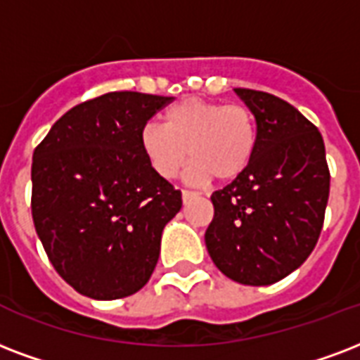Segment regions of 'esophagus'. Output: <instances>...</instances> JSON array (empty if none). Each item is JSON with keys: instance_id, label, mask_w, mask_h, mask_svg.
<instances>
[{"instance_id": "1", "label": "esophagus", "mask_w": 360, "mask_h": 360, "mask_svg": "<svg viewBox=\"0 0 360 360\" xmlns=\"http://www.w3.org/2000/svg\"><path fill=\"white\" fill-rule=\"evenodd\" d=\"M181 196H183V202H185V204H186V202L194 198L196 194H194V192H191V191H183V194H181Z\"/></svg>"}]
</instances>
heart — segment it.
<instances>
[{"label":"heart","mask_w":360,"mask_h":360,"mask_svg":"<svg viewBox=\"0 0 360 360\" xmlns=\"http://www.w3.org/2000/svg\"><path fill=\"white\" fill-rule=\"evenodd\" d=\"M139 145L150 168L164 179L177 177L191 155L188 183L200 185L211 177L230 181L253 160L257 122L243 105L186 98L164 113V126L145 124Z\"/></svg>","instance_id":"heart-1"}]
</instances>
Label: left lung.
<instances>
[{
    "instance_id": "left-lung-1",
    "label": "left lung",
    "mask_w": 360,
    "mask_h": 360,
    "mask_svg": "<svg viewBox=\"0 0 360 360\" xmlns=\"http://www.w3.org/2000/svg\"><path fill=\"white\" fill-rule=\"evenodd\" d=\"M257 120V150L230 185L211 194L205 247L224 276L271 285L314 251L330 191L319 130L278 96L234 89Z\"/></svg>"
}]
</instances>
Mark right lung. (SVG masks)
Masks as SVG:
<instances>
[{
	"label": "right lung",
	"instance_id": "add662e5",
	"mask_svg": "<svg viewBox=\"0 0 360 360\" xmlns=\"http://www.w3.org/2000/svg\"><path fill=\"white\" fill-rule=\"evenodd\" d=\"M174 98L109 92L79 103L34 150L32 217L65 283L117 300L149 281L183 200L150 168L141 128Z\"/></svg>",
	"mask_w": 360,
	"mask_h": 360
}]
</instances>
